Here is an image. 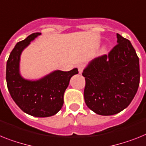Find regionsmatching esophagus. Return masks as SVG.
Instances as JSON below:
<instances>
[{
	"mask_svg": "<svg viewBox=\"0 0 146 146\" xmlns=\"http://www.w3.org/2000/svg\"><path fill=\"white\" fill-rule=\"evenodd\" d=\"M84 65L83 64H79L78 65V67H77V68H78V70H79V73H80V74H82V73L83 70H84Z\"/></svg>",
	"mask_w": 146,
	"mask_h": 146,
	"instance_id": "1",
	"label": "esophagus"
}]
</instances>
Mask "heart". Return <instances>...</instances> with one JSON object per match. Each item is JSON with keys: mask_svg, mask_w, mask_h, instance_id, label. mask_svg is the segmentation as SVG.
<instances>
[{"mask_svg": "<svg viewBox=\"0 0 146 146\" xmlns=\"http://www.w3.org/2000/svg\"><path fill=\"white\" fill-rule=\"evenodd\" d=\"M105 50H106V46H104V47H103V51H105Z\"/></svg>", "mask_w": 146, "mask_h": 146, "instance_id": "b5f03b06", "label": "heart"}]
</instances>
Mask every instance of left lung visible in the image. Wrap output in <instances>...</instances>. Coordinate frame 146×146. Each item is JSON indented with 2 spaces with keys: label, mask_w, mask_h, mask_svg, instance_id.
Here are the masks:
<instances>
[{
  "label": "left lung",
  "mask_w": 146,
  "mask_h": 146,
  "mask_svg": "<svg viewBox=\"0 0 146 146\" xmlns=\"http://www.w3.org/2000/svg\"><path fill=\"white\" fill-rule=\"evenodd\" d=\"M117 44L91 60L83 70L84 102L99 115L117 114L128 107L139 84V58L129 40L117 34Z\"/></svg>",
  "instance_id": "obj_1"
}]
</instances>
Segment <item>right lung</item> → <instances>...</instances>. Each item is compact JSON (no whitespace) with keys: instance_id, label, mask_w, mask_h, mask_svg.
<instances>
[{"instance_id":"right-lung-1","label":"right lung","mask_w":146,"mask_h":146,"mask_svg":"<svg viewBox=\"0 0 146 146\" xmlns=\"http://www.w3.org/2000/svg\"><path fill=\"white\" fill-rule=\"evenodd\" d=\"M35 33L17 43L7 63L6 79L13 100L24 113L35 117H47L56 114L64 104V94L77 68L70 71L54 70L36 80L24 79L20 73L22 52L32 41L41 35Z\"/></svg>"}]
</instances>
